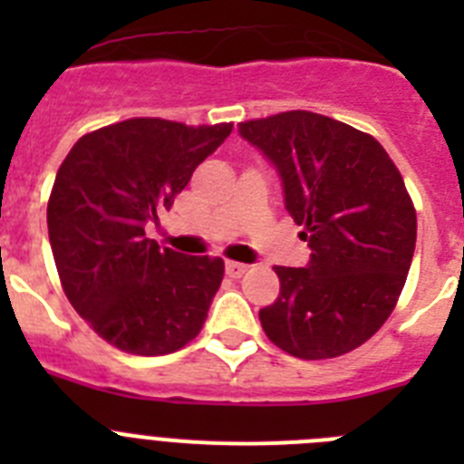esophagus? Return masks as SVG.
Returning a JSON list of instances; mask_svg holds the SVG:
<instances>
[{"label":"esophagus","mask_w":464,"mask_h":464,"mask_svg":"<svg viewBox=\"0 0 464 464\" xmlns=\"http://www.w3.org/2000/svg\"><path fill=\"white\" fill-rule=\"evenodd\" d=\"M225 272H227V276L232 278H241L246 272H248V265H244V262H225Z\"/></svg>","instance_id":"esophagus-1"}]
</instances>
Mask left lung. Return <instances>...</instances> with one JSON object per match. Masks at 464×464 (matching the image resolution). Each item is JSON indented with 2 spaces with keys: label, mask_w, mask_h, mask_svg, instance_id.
Segmentation results:
<instances>
[{
  "label": "left lung",
  "mask_w": 464,
  "mask_h": 464,
  "mask_svg": "<svg viewBox=\"0 0 464 464\" xmlns=\"http://www.w3.org/2000/svg\"><path fill=\"white\" fill-rule=\"evenodd\" d=\"M281 176L285 208L306 229V267H274L276 302L262 330L285 353L325 360L364 343L388 321L413 248L416 208L391 155L370 134L311 111L239 122Z\"/></svg>",
  "instance_id": "obj_1"
}]
</instances>
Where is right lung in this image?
I'll return each mask as SVG.
<instances>
[{"label":"right lung","mask_w":464,"mask_h":464,"mask_svg":"<svg viewBox=\"0 0 464 464\" xmlns=\"http://www.w3.org/2000/svg\"><path fill=\"white\" fill-rule=\"evenodd\" d=\"M232 125L132 118L73 143L48 199V239L72 306L111 346L167 355L199 334L225 262L160 248L146 223L169 211Z\"/></svg>","instance_id":"right-lung-1"}]
</instances>
